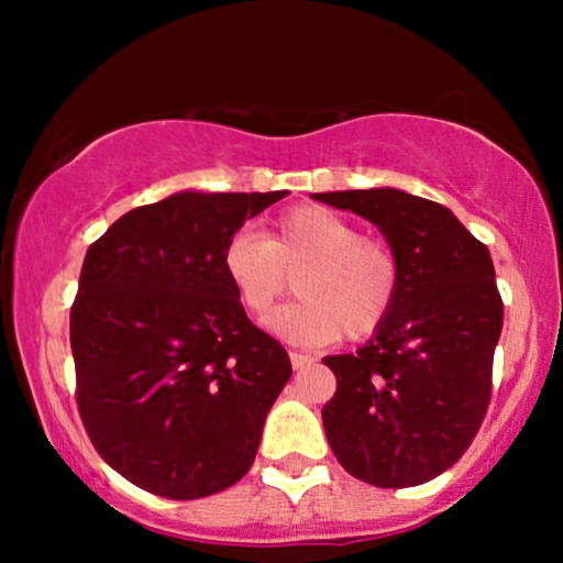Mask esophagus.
<instances>
[{"label": "esophagus", "mask_w": 563, "mask_h": 563, "mask_svg": "<svg viewBox=\"0 0 563 563\" xmlns=\"http://www.w3.org/2000/svg\"><path fill=\"white\" fill-rule=\"evenodd\" d=\"M314 360L309 357V354H301V352H290V365H294V371H301V367L312 365Z\"/></svg>", "instance_id": "34e87169"}]
</instances>
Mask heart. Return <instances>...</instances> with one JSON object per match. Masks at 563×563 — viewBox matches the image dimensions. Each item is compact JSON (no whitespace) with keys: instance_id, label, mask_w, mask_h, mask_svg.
<instances>
[{"instance_id":"heart-1","label":"heart","mask_w":563,"mask_h":563,"mask_svg":"<svg viewBox=\"0 0 563 563\" xmlns=\"http://www.w3.org/2000/svg\"><path fill=\"white\" fill-rule=\"evenodd\" d=\"M222 273L251 318L264 320L296 277L301 301L275 312L269 331L303 346L331 344L341 333L360 341L389 318L399 294V260L380 238L325 206H296L267 238L232 232Z\"/></svg>"}]
</instances>
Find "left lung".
I'll return each mask as SVG.
<instances>
[{"label": "left lung", "mask_w": 563, "mask_h": 563, "mask_svg": "<svg viewBox=\"0 0 563 563\" xmlns=\"http://www.w3.org/2000/svg\"><path fill=\"white\" fill-rule=\"evenodd\" d=\"M380 230L399 260L389 318L354 354H333L328 444L373 487H416L461 461L493 397L503 331L493 256L448 206L394 187L314 192Z\"/></svg>", "instance_id": "left-lung-1"}]
</instances>
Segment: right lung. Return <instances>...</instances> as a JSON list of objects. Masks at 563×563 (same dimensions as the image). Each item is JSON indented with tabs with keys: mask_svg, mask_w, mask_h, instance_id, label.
Masks as SVG:
<instances>
[{
	"mask_svg": "<svg viewBox=\"0 0 563 563\" xmlns=\"http://www.w3.org/2000/svg\"><path fill=\"white\" fill-rule=\"evenodd\" d=\"M288 190H183L140 206L89 245L70 307L76 402L95 450L147 493L196 500L249 474L290 378L245 318L222 249Z\"/></svg>",
	"mask_w": 563,
	"mask_h": 563,
	"instance_id": "add662e5",
	"label": "right lung"
}]
</instances>
